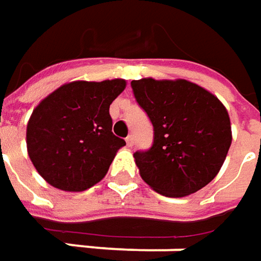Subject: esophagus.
I'll list each match as a JSON object with an SVG mask.
<instances>
[{
  "instance_id": "esophagus-1",
  "label": "esophagus",
  "mask_w": 261,
  "mask_h": 261,
  "mask_svg": "<svg viewBox=\"0 0 261 261\" xmlns=\"http://www.w3.org/2000/svg\"><path fill=\"white\" fill-rule=\"evenodd\" d=\"M126 145L129 146V148H132V146H134V136L129 135L127 138H126Z\"/></svg>"
}]
</instances>
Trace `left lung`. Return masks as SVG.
I'll return each instance as SVG.
<instances>
[{"label":"left lung","mask_w":261,"mask_h":261,"mask_svg":"<svg viewBox=\"0 0 261 261\" xmlns=\"http://www.w3.org/2000/svg\"><path fill=\"white\" fill-rule=\"evenodd\" d=\"M130 86L154 126L152 146L134 154L142 180L168 197H185L211 183L232 141L225 106L187 80L141 78Z\"/></svg>","instance_id":"1"}]
</instances>
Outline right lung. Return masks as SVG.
<instances>
[{
  "mask_svg": "<svg viewBox=\"0 0 261 261\" xmlns=\"http://www.w3.org/2000/svg\"><path fill=\"white\" fill-rule=\"evenodd\" d=\"M126 88L122 78L66 83L36 106L25 130L27 154L50 186L83 192L109 171L126 145L112 132L109 107Z\"/></svg>",
  "mask_w": 261,
  "mask_h": 261,
  "instance_id": "right-lung-1",
  "label": "right lung"
}]
</instances>
